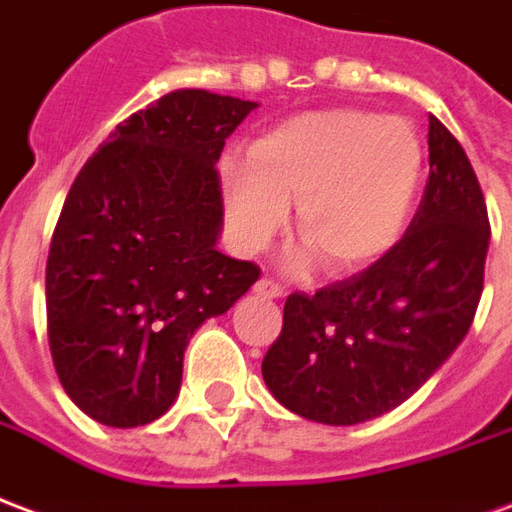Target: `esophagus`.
<instances>
[{
  "label": "esophagus",
  "mask_w": 512,
  "mask_h": 512,
  "mask_svg": "<svg viewBox=\"0 0 512 512\" xmlns=\"http://www.w3.org/2000/svg\"><path fill=\"white\" fill-rule=\"evenodd\" d=\"M256 292H259L261 297H281L283 286L272 281V278H261V281L256 283Z\"/></svg>",
  "instance_id": "obj_1"
}]
</instances>
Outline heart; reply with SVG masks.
I'll return each instance as SVG.
<instances>
[{
	"mask_svg": "<svg viewBox=\"0 0 512 512\" xmlns=\"http://www.w3.org/2000/svg\"><path fill=\"white\" fill-rule=\"evenodd\" d=\"M423 179L409 122L368 111H313L267 130L248 166L223 171V207L242 253L270 248L297 204V231L330 270L371 264L393 248Z\"/></svg>",
	"mask_w": 512,
	"mask_h": 512,
	"instance_id": "obj_1",
	"label": "heart"
}]
</instances>
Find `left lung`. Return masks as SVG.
Returning a JSON list of instances; mask_svg holds the SVG:
<instances>
[{
	"label": "left lung",
	"mask_w": 512,
	"mask_h": 512,
	"mask_svg": "<svg viewBox=\"0 0 512 512\" xmlns=\"http://www.w3.org/2000/svg\"><path fill=\"white\" fill-rule=\"evenodd\" d=\"M428 163L420 207L382 259L316 294L286 297L261 376L305 420L354 425L401 406L472 327L491 226L464 147L436 117Z\"/></svg>",
	"instance_id": "left-lung-1"
}]
</instances>
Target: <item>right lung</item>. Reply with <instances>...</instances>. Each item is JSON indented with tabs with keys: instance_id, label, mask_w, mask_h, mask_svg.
<instances>
[{
	"instance_id": "add662e5",
	"label": "right lung",
	"mask_w": 512,
	"mask_h": 512,
	"mask_svg": "<svg viewBox=\"0 0 512 512\" xmlns=\"http://www.w3.org/2000/svg\"><path fill=\"white\" fill-rule=\"evenodd\" d=\"M251 100L177 89L119 122L78 171L46 264L48 346L70 401L111 428L169 412L201 324L259 281L218 251L215 169Z\"/></svg>"
}]
</instances>
